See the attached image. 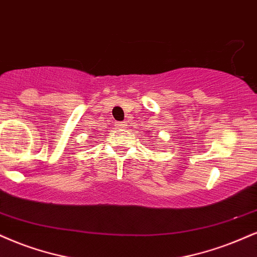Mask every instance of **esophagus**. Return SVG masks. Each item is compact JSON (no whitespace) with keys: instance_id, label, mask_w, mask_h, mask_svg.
Wrapping results in <instances>:
<instances>
[{"instance_id":"34e87169","label":"esophagus","mask_w":257,"mask_h":257,"mask_svg":"<svg viewBox=\"0 0 257 257\" xmlns=\"http://www.w3.org/2000/svg\"><path fill=\"white\" fill-rule=\"evenodd\" d=\"M116 126L117 128H125L126 123L125 122H116Z\"/></svg>"}]
</instances>
